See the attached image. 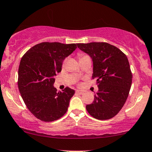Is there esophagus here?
<instances>
[{
  "instance_id": "1",
  "label": "esophagus",
  "mask_w": 152,
  "mask_h": 152,
  "mask_svg": "<svg viewBox=\"0 0 152 152\" xmlns=\"http://www.w3.org/2000/svg\"><path fill=\"white\" fill-rule=\"evenodd\" d=\"M76 93H77V94H78V95H81V94H83V90H76Z\"/></svg>"
}]
</instances>
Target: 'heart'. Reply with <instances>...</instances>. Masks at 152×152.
I'll return each instance as SVG.
<instances>
[{
    "instance_id": "obj_1",
    "label": "heart",
    "mask_w": 152,
    "mask_h": 152,
    "mask_svg": "<svg viewBox=\"0 0 152 152\" xmlns=\"http://www.w3.org/2000/svg\"><path fill=\"white\" fill-rule=\"evenodd\" d=\"M85 55H83V54H80V58H82V57H85Z\"/></svg>"
}]
</instances>
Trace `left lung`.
<instances>
[{
	"label": "left lung",
	"mask_w": 152,
	"mask_h": 152,
	"mask_svg": "<svg viewBox=\"0 0 152 152\" xmlns=\"http://www.w3.org/2000/svg\"><path fill=\"white\" fill-rule=\"evenodd\" d=\"M77 45L93 59V79L96 80L98 87L94 101L86 105L87 110L98 120L112 118L121 110L130 91L132 73L128 58L118 48L106 42Z\"/></svg>",
	"instance_id": "obj_1"
}]
</instances>
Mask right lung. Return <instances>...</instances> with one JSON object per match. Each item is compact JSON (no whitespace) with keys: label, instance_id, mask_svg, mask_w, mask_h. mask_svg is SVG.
I'll use <instances>...</instances> for the list:
<instances>
[{"label":"right lung","instance_id":"1","mask_svg":"<svg viewBox=\"0 0 152 152\" xmlns=\"http://www.w3.org/2000/svg\"><path fill=\"white\" fill-rule=\"evenodd\" d=\"M76 48V44L42 42L28 49L21 58L18 90L27 108L42 121H54L67 112L75 90L67 87L57 92L54 87V76L62 70L63 60Z\"/></svg>","mask_w":152,"mask_h":152}]
</instances>
